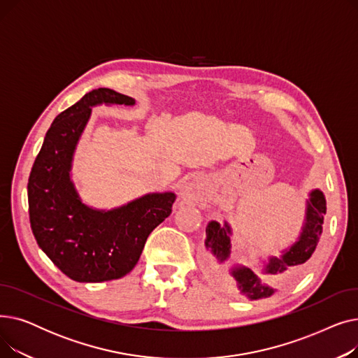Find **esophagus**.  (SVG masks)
<instances>
[{"instance_id":"1","label":"esophagus","mask_w":358,"mask_h":358,"mask_svg":"<svg viewBox=\"0 0 358 358\" xmlns=\"http://www.w3.org/2000/svg\"><path fill=\"white\" fill-rule=\"evenodd\" d=\"M204 196H206V187L197 180L184 184L181 190V201L185 204H196L201 201Z\"/></svg>"}]
</instances>
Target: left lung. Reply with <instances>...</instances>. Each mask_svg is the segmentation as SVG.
I'll return each instance as SVG.
<instances>
[{
	"label": "left lung",
	"instance_id": "1",
	"mask_svg": "<svg viewBox=\"0 0 358 358\" xmlns=\"http://www.w3.org/2000/svg\"><path fill=\"white\" fill-rule=\"evenodd\" d=\"M327 213V200L321 190H312L306 201L305 223L297 241L281 252V255L270 257L262 268V274L252 271L245 266H234L229 271L235 280L236 289L251 300L264 299L274 294L271 285L286 283L293 280L303 270L306 261L312 257L319 236L322 234L324 216ZM231 227L212 220L206 228V266L219 277H223V266L231 257Z\"/></svg>",
	"mask_w": 358,
	"mask_h": 358
}]
</instances>
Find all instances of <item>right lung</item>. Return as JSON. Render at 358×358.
Wrapping results in <instances>:
<instances>
[{"instance_id":"obj_1","label":"right lung","mask_w":358,"mask_h":358,"mask_svg":"<svg viewBox=\"0 0 358 358\" xmlns=\"http://www.w3.org/2000/svg\"><path fill=\"white\" fill-rule=\"evenodd\" d=\"M99 104L134 106L135 100L99 88L56 116L36 157L27 184L30 227L37 245L80 283L116 280L134 270L145 242L173 212L176 194L150 193L111 210L83 203L71 180L75 148Z\"/></svg>"}]
</instances>
